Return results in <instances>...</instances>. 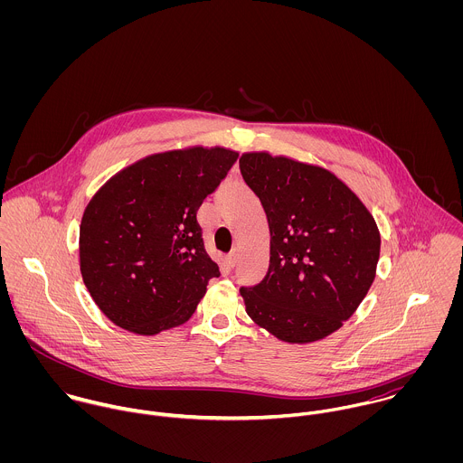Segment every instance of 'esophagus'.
<instances>
[{"instance_id": "obj_1", "label": "esophagus", "mask_w": 463, "mask_h": 463, "mask_svg": "<svg viewBox=\"0 0 463 463\" xmlns=\"http://www.w3.org/2000/svg\"><path fill=\"white\" fill-rule=\"evenodd\" d=\"M237 262H239V253L233 250V251L226 257V264L230 265V267H235Z\"/></svg>"}]
</instances>
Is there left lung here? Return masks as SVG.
<instances>
[{
	"label": "left lung",
	"instance_id": "1",
	"mask_svg": "<svg viewBox=\"0 0 463 463\" xmlns=\"http://www.w3.org/2000/svg\"><path fill=\"white\" fill-rule=\"evenodd\" d=\"M239 164L270 233L264 279L241 287L246 312L283 342L321 340L354 314L374 281L376 221L328 169L265 151L244 153Z\"/></svg>",
	"mask_w": 463,
	"mask_h": 463
}]
</instances>
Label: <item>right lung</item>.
Instances as JSON below:
<instances>
[{
    "instance_id": "add662e5",
    "label": "right lung",
    "mask_w": 463,
    "mask_h": 463,
    "mask_svg": "<svg viewBox=\"0 0 463 463\" xmlns=\"http://www.w3.org/2000/svg\"><path fill=\"white\" fill-rule=\"evenodd\" d=\"M239 153L194 146L149 155L114 175L80 224V270L119 328L156 335L191 319L219 267L203 244L198 210Z\"/></svg>"
}]
</instances>
